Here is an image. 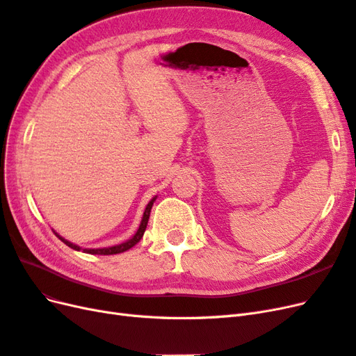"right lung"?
Instances as JSON below:
<instances>
[{
	"label": "right lung",
	"instance_id": "obj_1",
	"mask_svg": "<svg viewBox=\"0 0 356 356\" xmlns=\"http://www.w3.org/2000/svg\"><path fill=\"white\" fill-rule=\"evenodd\" d=\"M154 200H156V197L149 200V203L147 204V208H145V211H144L143 221H141V224H139V229H138V232L135 233V236H134L132 239H129V241H126L124 243L115 245V246L101 248V250H83V252H88V254H99V255H113V254H120V252H124V251H127V250H131V248H132V246H135L139 241H141V238L144 236V232H145V229H147V222H148V218H149V212H152V207H153ZM56 236H58V238H59L63 243L68 245L70 248H72V250H75V251H81V248H80V246H77V245H74V243H71V242L65 241L63 238H60L59 234H56Z\"/></svg>",
	"mask_w": 356,
	"mask_h": 356
}]
</instances>
